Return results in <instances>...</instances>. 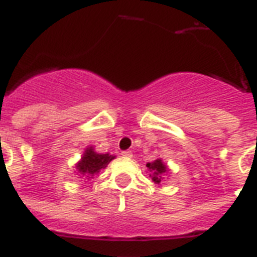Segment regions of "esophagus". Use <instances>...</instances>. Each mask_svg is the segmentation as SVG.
<instances>
[{"label": "esophagus", "mask_w": 257, "mask_h": 257, "mask_svg": "<svg viewBox=\"0 0 257 257\" xmlns=\"http://www.w3.org/2000/svg\"><path fill=\"white\" fill-rule=\"evenodd\" d=\"M121 155H123L124 157H128V159H131V157L133 156L131 151H123V152H121Z\"/></svg>", "instance_id": "obj_1"}]
</instances>
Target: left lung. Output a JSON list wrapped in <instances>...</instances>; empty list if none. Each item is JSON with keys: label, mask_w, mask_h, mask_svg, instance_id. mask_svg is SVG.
<instances>
[{"label": "left lung", "mask_w": 257, "mask_h": 257, "mask_svg": "<svg viewBox=\"0 0 257 257\" xmlns=\"http://www.w3.org/2000/svg\"><path fill=\"white\" fill-rule=\"evenodd\" d=\"M146 166H147L150 172H151V175H150V177L152 178L154 183H160L161 179H163V174L166 172V166L161 163V160L157 159L154 163H149Z\"/></svg>", "instance_id": "1"}]
</instances>
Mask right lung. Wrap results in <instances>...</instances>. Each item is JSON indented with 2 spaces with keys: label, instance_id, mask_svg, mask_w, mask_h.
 <instances>
[{
  "label": "right lung",
  "instance_id": "right-lung-1",
  "mask_svg": "<svg viewBox=\"0 0 257 257\" xmlns=\"http://www.w3.org/2000/svg\"><path fill=\"white\" fill-rule=\"evenodd\" d=\"M114 159V156L108 154H96L92 149H88L84 152V156L82 157V161L78 164V170L80 174L85 177L92 178L94 174L100 172L101 169L106 168L110 161Z\"/></svg>",
  "mask_w": 257,
  "mask_h": 257
}]
</instances>
